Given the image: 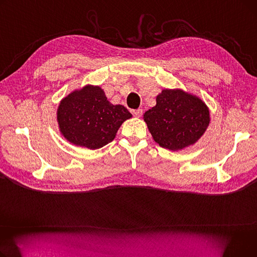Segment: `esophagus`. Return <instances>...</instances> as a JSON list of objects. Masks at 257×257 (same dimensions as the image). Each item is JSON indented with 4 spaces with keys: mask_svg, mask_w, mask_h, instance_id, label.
Wrapping results in <instances>:
<instances>
[{
    "mask_svg": "<svg viewBox=\"0 0 257 257\" xmlns=\"http://www.w3.org/2000/svg\"><path fill=\"white\" fill-rule=\"evenodd\" d=\"M132 113H133L134 116L140 117V116H142V114H143V109H141V108H139V109H137V110H132Z\"/></svg>",
    "mask_w": 257,
    "mask_h": 257,
    "instance_id": "34e87169",
    "label": "esophagus"
}]
</instances>
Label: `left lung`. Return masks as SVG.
<instances>
[{
    "label": "left lung",
    "instance_id": "8db88e82",
    "mask_svg": "<svg viewBox=\"0 0 257 257\" xmlns=\"http://www.w3.org/2000/svg\"><path fill=\"white\" fill-rule=\"evenodd\" d=\"M144 120L153 140L171 151L196 144L205 133L210 114L206 104L182 89H163Z\"/></svg>",
    "mask_w": 257,
    "mask_h": 257
}]
</instances>
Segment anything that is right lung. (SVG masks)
<instances>
[{"instance_id": "add662e5", "label": "right lung", "mask_w": 257, "mask_h": 257, "mask_svg": "<svg viewBox=\"0 0 257 257\" xmlns=\"http://www.w3.org/2000/svg\"><path fill=\"white\" fill-rule=\"evenodd\" d=\"M131 117L126 107L111 104L100 86L89 84L67 94L57 109L58 126L64 139L90 150L112 142L120 125Z\"/></svg>"}]
</instances>
